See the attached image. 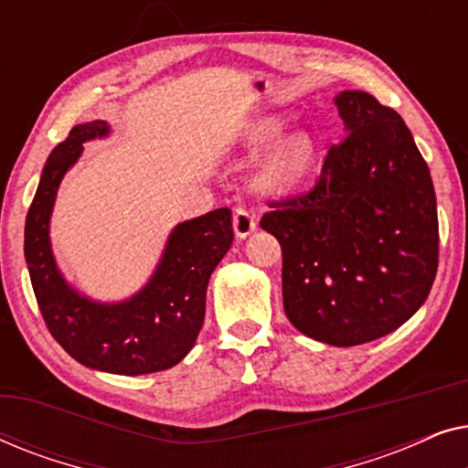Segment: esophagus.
I'll list each match as a JSON object with an SVG mask.
<instances>
[{
    "label": "esophagus",
    "mask_w": 468,
    "mask_h": 468,
    "mask_svg": "<svg viewBox=\"0 0 468 468\" xmlns=\"http://www.w3.org/2000/svg\"><path fill=\"white\" fill-rule=\"evenodd\" d=\"M255 226H258V219H255L253 210L242 207L234 210V232L239 239H247L255 229Z\"/></svg>",
    "instance_id": "esophagus-1"
}]
</instances>
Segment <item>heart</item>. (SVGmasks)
Masks as SVG:
<instances>
[{
	"label": "heart",
	"instance_id": "b5f03b06",
	"mask_svg": "<svg viewBox=\"0 0 468 468\" xmlns=\"http://www.w3.org/2000/svg\"><path fill=\"white\" fill-rule=\"evenodd\" d=\"M285 123L279 117H266L253 123L247 132V146L258 151L271 144L283 132ZM317 157V143L309 132H293L279 144L272 146L264 162H261L255 183L268 194H283L304 181L313 170Z\"/></svg>",
	"mask_w": 468,
	"mask_h": 468
}]
</instances>
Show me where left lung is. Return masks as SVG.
Wrapping results in <instances>:
<instances>
[{"instance_id":"left-lung-1","label":"left lung","mask_w":468,"mask_h":468,"mask_svg":"<svg viewBox=\"0 0 468 468\" xmlns=\"http://www.w3.org/2000/svg\"><path fill=\"white\" fill-rule=\"evenodd\" d=\"M345 136L317 183L271 202L260 226L283 251L285 315L335 347L370 343L424 304L439 266L437 197L405 121L370 93L335 98Z\"/></svg>"}]
</instances>
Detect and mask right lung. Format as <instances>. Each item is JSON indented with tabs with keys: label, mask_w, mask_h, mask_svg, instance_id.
<instances>
[{
	"label": "right lung",
	"mask_w": 468,
	"mask_h": 468,
	"mask_svg": "<svg viewBox=\"0 0 468 468\" xmlns=\"http://www.w3.org/2000/svg\"><path fill=\"white\" fill-rule=\"evenodd\" d=\"M108 132L106 121L74 125L48 155L25 221V261L48 332L76 362L114 375L157 373L181 362L200 335L208 279L234 240L232 210L178 223L136 296L112 304L82 296L57 268L48 223L61 178L80 157L82 143Z\"/></svg>",
	"instance_id": "right-lung-1"
}]
</instances>
